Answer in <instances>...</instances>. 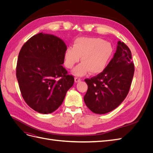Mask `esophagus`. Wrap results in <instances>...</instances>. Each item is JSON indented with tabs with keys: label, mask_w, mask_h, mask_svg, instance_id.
<instances>
[{
	"label": "esophagus",
	"mask_w": 153,
	"mask_h": 153,
	"mask_svg": "<svg viewBox=\"0 0 153 153\" xmlns=\"http://www.w3.org/2000/svg\"><path fill=\"white\" fill-rule=\"evenodd\" d=\"M80 81H81V79H80V78H78V77H75V82L76 83L79 82Z\"/></svg>",
	"instance_id": "34e87169"
}]
</instances>
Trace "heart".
I'll list each match as a JSON object with an SVG mask.
<instances>
[{
  "instance_id": "b5f03b06",
  "label": "heart",
  "mask_w": 153,
  "mask_h": 153,
  "mask_svg": "<svg viewBox=\"0 0 153 153\" xmlns=\"http://www.w3.org/2000/svg\"><path fill=\"white\" fill-rule=\"evenodd\" d=\"M114 55V47L108 41L100 38H78L74 41L73 47L67 48L64 52V65L72 68L80 61L72 73L76 76H84L88 72L98 75L104 71Z\"/></svg>"
}]
</instances>
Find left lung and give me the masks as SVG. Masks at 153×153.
<instances>
[{
  "label": "left lung",
  "mask_w": 153,
  "mask_h": 153,
  "mask_svg": "<svg viewBox=\"0 0 153 153\" xmlns=\"http://www.w3.org/2000/svg\"><path fill=\"white\" fill-rule=\"evenodd\" d=\"M134 71L131 51L119 41L116 52L104 71L85 80L88 85L84 98L86 106L98 114L116 108L128 94Z\"/></svg>",
  "instance_id": "obj_1"
}]
</instances>
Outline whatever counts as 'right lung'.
I'll return each instance as SVG.
<instances>
[{"instance_id": "right-lung-1", "label": "right lung", "mask_w": 153, "mask_h": 153, "mask_svg": "<svg viewBox=\"0 0 153 153\" xmlns=\"http://www.w3.org/2000/svg\"><path fill=\"white\" fill-rule=\"evenodd\" d=\"M66 49L61 38L40 32L20 51L17 80L23 98L36 112L46 114L56 110L74 84V77L62 65Z\"/></svg>"}]
</instances>
